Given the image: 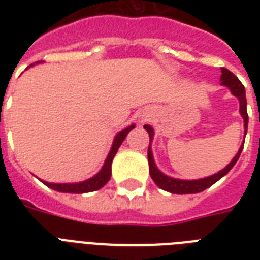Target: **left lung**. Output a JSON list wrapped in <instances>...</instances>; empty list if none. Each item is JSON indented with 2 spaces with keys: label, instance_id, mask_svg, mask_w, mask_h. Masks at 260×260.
<instances>
[{
  "label": "left lung",
  "instance_id": "8db88e82",
  "mask_svg": "<svg viewBox=\"0 0 260 260\" xmlns=\"http://www.w3.org/2000/svg\"><path fill=\"white\" fill-rule=\"evenodd\" d=\"M220 81H221L222 86H226L231 90V93L234 94L235 97H238L239 104H240V114H242L243 120H244V138H246L247 134V126H248V114H247V100H246V90L244 86L242 85V82L239 81L238 77H235L230 70H226L222 67L221 69V77H220ZM144 129L148 132L150 135V146H148V166H150V174L151 178L154 179V182L156 183V186H159L160 189L166 190L169 193L173 194H194L200 193L202 190L208 189L210 186L216 183L218 179H221L224 175L230 173V170L235 166V163L238 162L239 156L242 154L243 151V143L240 148H239L238 154L235 155L234 159L231 160V163H228L222 170H220L218 173L210 175V177L201 178V179H178V178L169 177L166 174H163L162 171L159 170L158 166L155 165L154 155H152V150H151V143L154 140V128L148 124L144 125Z\"/></svg>",
  "mask_w": 260,
  "mask_h": 260
}]
</instances>
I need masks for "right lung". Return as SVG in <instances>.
<instances>
[{
	"instance_id": "add662e5",
	"label": "right lung",
	"mask_w": 260,
	"mask_h": 260,
	"mask_svg": "<svg viewBox=\"0 0 260 260\" xmlns=\"http://www.w3.org/2000/svg\"><path fill=\"white\" fill-rule=\"evenodd\" d=\"M42 63V62H38ZM34 66V64H30ZM135 124L126 126L125 129L120 131L116 136H114L113 144H112V148H110L109 154L106 156L105 163L100 171H98L94 177L89 178L86 181L82 182H75V183H51V182L42 181L43 183L51 189L56 190V191H60V193H74V194H82V193H90V191H95V190L101 189L108 183V181L110 179V175H112V162H113V158L117 150L121 146V143L124 142V139L126 138V135L129 134L131 129H134Z\"/></svg>"
}]
</instances>
